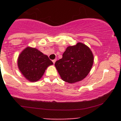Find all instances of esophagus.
I'll list each match as a JSON object with an SVG mask.
<instances>
[{
	"instance_id": "obj_1",
	"label": "esophagus",
	"mask_w": 121,
	"mask_h": 121,
	"mask_svg": "<svg viewBox=\"0 0 121 121\" xmlns=\"http://www.w3.org/2000/svg\"><path fill=\"white\" fill-rule=\"evenodd\" d=\"M52 61H53V63H54H54H56V59L53 60H52Z\"/></svg>"
}]
</instances>
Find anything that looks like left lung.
<instances>
[{
    "label": "left lung",
    "instance_id": "left-lung-1",
    "mask_svg": "<svg viewBox=\"0 0 121 121\" xmlns=\"http://www.w3.org/2000/svg\"><path fill=\"white\" fill-rule=\"evenodd\" d=\"M93 63L92 51L85 44L79 42L67 47L61 59L56 62L55 67L63 81L73 84L87 76Z\"/></svg>",
    "mask_w": 121,
    "mask_h": 121
}]
</instances>
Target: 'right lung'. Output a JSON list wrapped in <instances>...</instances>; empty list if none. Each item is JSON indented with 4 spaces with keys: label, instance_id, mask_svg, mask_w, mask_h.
Instances as JSON below:
<instances>
[{
    "label": "right lung",
    "instance_id": "right-lung-1",
    "mask_svg": "<svg viewBox=\"0 0 121 121\" xmlns=\"http://www.w3.org/2000/svg\"><path fill=\"white\" fill-rule=\"evenodd\" d=\"M53 64L47 55L29 46L23 50L17 58L19 70L24 78L30 82L40 80L47 67Z\"/></svg>",
    "mask_w": 121,
    "mask_h": 121
}]
</instances>
